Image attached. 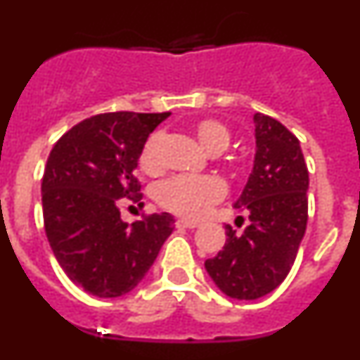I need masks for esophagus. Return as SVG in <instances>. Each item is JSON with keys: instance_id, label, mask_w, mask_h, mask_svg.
<instances>
[{"instance_id": "obj_1", "label": "esophagus", "mask_w": 360, "mask_h": 360, "mask_svg": "<svg viewBox=\"0 0 360 360\" xmlns=\"http://www.w3.org/2000/svg\"><path fill=\"white\" fill-rule=\"evenodd\" d=\"M176 227H184V229H196V227H198V221H193V219L178 218V219H176Z\"/></svg>"}]
</instances>
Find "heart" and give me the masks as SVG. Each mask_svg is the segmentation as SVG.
<instances>
[{
    "label": "heart",
    "mask_w": 360,
    "mask_h": 360,
    "mask_svg": "<svg viewBox=\"0 0 360 360\" xmlns=\"http://www.w3.org/2000/svg\"><path fill=\"white\" fill-rule=\"evenodd\" d=\"M196 135L200 144L207 151L214 148L224 151L231 141L229 129L221 122L212 119H205L196 124ZM160 142L162 133L155 131L148 136L142 148L139 162L146 173H157L160 169ZM221 195H224L221 182L207 174H176L158 184L155 189V198L162 207L187 218H198L216 200L221 198Z\"/></svg>",
    "instance_id": "1"
}]
</instances>
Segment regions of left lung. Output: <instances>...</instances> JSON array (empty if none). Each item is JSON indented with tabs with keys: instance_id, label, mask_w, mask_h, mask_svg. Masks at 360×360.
Instances as JSON below:
<instances>
[{
	"instance_id": "obj_1",
	"label": "left lung",
	"mask_w": 360,
	"mask_h": 360,
	"mask_svg": "<svg viewBox=\"0 0 360 360\" xmlns=\"http://www.w3.org/2000/svg\"><path fill=\"white\" fill-rule=\"evenodd\" d=\"M254 126L252 173L234 203L250 224L241 234L225 225L224 249L205 262L219 290L247 301L270 294L285 281L308 219V169L297 136L263 113L254 115Z\"/></svg>"
}]
</instances>
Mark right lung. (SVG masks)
I'll return each instance as SVG.
<instances>
[{
	"mask_svg": "<svg viewBox=\"0 0 360 360\" xmlns=\"http://www.w3.org/2000/svg\"><path fill=\"white\" fill-rule=\"evenodd\" d=\"M165 113L115 111L75 124L56 142L44 167V232L65 274L88 294L119 297L144 279L174 229L169 212L131 225L124 198L139 202L142 148Z\"/></svg>",
	"mask_w": 360,
	"mask_h": 360,
	"instance_id": "obj_1",
	"label": "right lung"
}]
</instances>
